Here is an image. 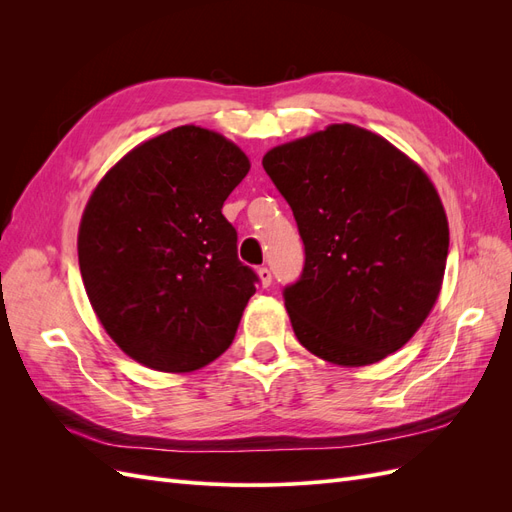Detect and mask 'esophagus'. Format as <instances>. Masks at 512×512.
<instances>
[{
  "label": "esophagus",
  "mask_w": 512,
  "mask_h": 512,
  "mask_svg": "<svg viewBox=\"0 0 512 512\" xmlns=\"http://www.w3.org/2000/svg\"><path fill=\"white\" fill-rule=\"evenodd\" d=\"M258 277H260V284H262V288L271 286V282H273L271 269H267V267H260V269H258Z\"/></svg>",
  "instance_id": "esophagus-1"
}]
</instances>
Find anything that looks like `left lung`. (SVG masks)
<instances>
[{
  "label": "left lung",
  "mask_w": 512,
  "mask_h": 512,
  "mask_svg": "<svg viewBox=\"0 0 512 512\" xmlns=\"http://www.w3.org/2000/svg\"><path fill=\"white\" fill-rule=\"evenodd\" d=\"M305 245L284 288L294 335L320 359L361 367L397 352L442 288L448 222L406 153L352 123H333L262 158Z\"/></svg>",
  "instance_id": "1"
}]
</instances>
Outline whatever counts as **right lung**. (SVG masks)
<instances>
[{
	"mask_svg": "<svg viewBox=\"0 0 512 512\" xmlns=\"http://www.w3.org/2000/svg\"><path fill=\"white\" fill-rule=\"evenodd\" d=\"M247 170L228 138L181 126L134 147L91 194L83 284L104 331L141 365L185 374L235 339L258 277L222 207Z\"/></svg>",
	"mask_w": 512,
	"mask_h": 512,
	"instance_id": "1",
	"label": "right lung"
}]
</instances>
